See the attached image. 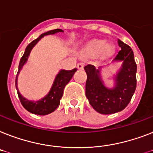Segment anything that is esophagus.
Masks as SVG:
<instances>
[{"mask_svg": "<svg viewBox=\"0 0 153 153\" xmlns=\"http://www.w3.org/2000/svg\"><path fill=\"white\" fill-rule=\"evenodd\" d=\"M77 68H78V69H79V70H82V69H83V68H84V64H83V63H79V64H77Z\"/></svg>", "mask_w": 153, "mask_h": 153, "instance_id": "1", "label": "esophagus"}]
</instances>
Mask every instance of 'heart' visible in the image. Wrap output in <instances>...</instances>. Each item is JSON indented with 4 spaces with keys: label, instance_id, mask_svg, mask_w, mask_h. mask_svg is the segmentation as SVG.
<instances>
[{
    "label": "heart",
    "instance_id": "obj_1",
    "mask_svg": "<svg viewBox=\"0 0 153 153\" xmlns=\"http://www.w3.org/2000/svg\"><path fill=\"white\" fill-rule=\"evenodd\" d=\"M113 50V47L107 45L106 42L103 40L92 41L86 46V52L89 55H96L101 52H104L106 54H110Z\"/></svg>",
    "mask_w": 153,
    "mask_h": 153
}]
</instances>
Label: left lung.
I'll list each match as a JSON object with an SVG mask.
<instances>
[{
	"label": "left lung",
	"instance_id": "left-lung-1",
	"mask_svg": "<svg viewBox=\"0 0 153 153\" xmlns=\"http://www.w3.org/2000/svg\"><path fill=\"white\" fill-rule=\"evenodd\" d=\"M118 44L121 50L113 61L123 60V63L115 78V87L109 89L105 86L100 79V71L94 65L88 64L84 68L87 74L85 96L94 110L104 115L123 110L130 103L137 85V64L133 50L120 39Z\"/></svg>",
	"mask_w": 153,
	"mask_h": 153
}]
</instances>
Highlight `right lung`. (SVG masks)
Masks as SVG:
<instances>
[{"instance_id":"right-lung-1","label":"right lung","mask_w":153,"mask_h":153,"mask_svg":"<svg viewBox=\"0 0 153 153\" xmlns=\"http://www.w3.org/2000/svg\"><path fill=\"white\" fill-rule=\"evenodd\" d=\"M58 32L64 31L61 29H56L53 30H49V31H47L45 33L41 34L37 39L30 42L27 45L26 49H25L24 54H23L22 58L20 59L19 64V70L16 78V89H17L19 98L20 100V102L23 106V108L30 113H33V114H35V115H48V114H50V113L55 111L59 105V100H60L62 96H63L64 87L70 82V80L73 77V75H74V72L77 71L76 68H74V69L71 71L60 70L59 74H57L56 77L50 91L48 92V94H47L46 96L44 97L41 100H38V101H32V100H27L25 97H23L20 94V93L19 92V89L17 88L18 75L19 72H20V70L23 68V66L26 64L31 49L39 42V40H41V38H43L44 36L49 35V34H54V33H58Z\"/></svg>"}]
</instances>
